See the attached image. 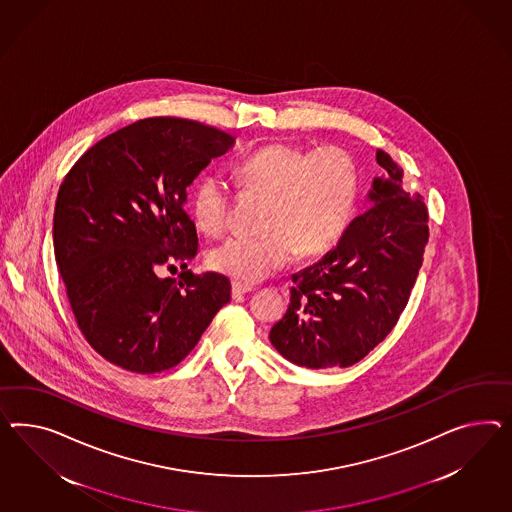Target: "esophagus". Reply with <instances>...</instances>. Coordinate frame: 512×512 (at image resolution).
<instances>
[{"instance_id": "1", "label": "esophagus", "mask_w": 512, "mask_h": 512, "mask_svg": "<svg viewBox=\"0 0 512 512\" xmlns=\"http://www.w3.org/2000/svg\"><path fill=\"white\" fill-rule=\"evenodd\" d=\"M253 291V287L251 285H244V283H233V298H240V296H244V294H248V292Z\"/></svg>"}]
</instances>
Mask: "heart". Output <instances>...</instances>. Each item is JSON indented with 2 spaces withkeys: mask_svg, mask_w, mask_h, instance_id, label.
<instances>
[{
  "mask_svg": "<svg viewBox=\"0 0 512 512\" xmlns=\"http://www.w3.org/2000/svg\"><path fill=\"white\" fill-rule=\"evenodd\" d=\"M242 184L268 195L259 235H233L210 251V266L238 283H257L289 266L298 253L317 257L332 248L352 220L358 167L339 145L307 147L277 141L238 166ZM231 190L218 173L195 186L192 214L199 231L220 235L229 223Z\"/></svg>",
  "mask_w": 512,
  "mask_h": 512,
  "instance_id": "b5f03b06",
  "label": "heart"
}]
</instances>
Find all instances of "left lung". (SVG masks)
Here are the masks:
<instances>
[{
	"instance_id": "left-lung-1",
	"label": "left lung",
	"mask_w": 512,
	"mask_h": 512,
	"mask_svg": "<svg viewBox=\"0 0 512 512\" xmlns=\"http://www.w3.org/2000/svg\"><path fill=\"white\" fill-rule=\"evenodd\" d=\"M386 175L373 180L369 208L337 246L292 276L291 304L270 341L307 369L350 367L393 330L408 304L429 242V212L402 190V169L376 151Z\"/></svg>"
}]
</instances>
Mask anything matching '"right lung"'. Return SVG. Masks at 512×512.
I'll list each match as a JSON object with an SVG mask.
<instances>
[{
    "label": "right lung",
    "instance_id": "add662e5",
    "mask_svg": "<svg viewBox=\"0 0 512 512\" xmlns=\"http://www.w3.org/2000/svg\"><path fill=\"white\" fill-rule=\"evenodd\" d=\"M235 145L214 126L149 117L100 139L61 182L54 251L72 313L104 360L139 374L184 360L231 300L229 279L192 274L186 188ZM179 262V280L157 277Z\"/></svg>",
    "mask_w": 512,
    "mask_h": 512
}]
</instances>
